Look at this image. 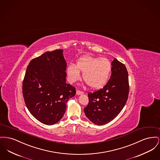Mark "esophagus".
Wrapping results in <instances>:
<instances>
[{"instance_id":"obj_1","label":"esophagus","mask_w":160,"mask_h":160,"mask_svg":"<svg viewBox=\"0 0 160 160\" xmlns=\"http://www.w3.org/2000/svg\"><path fill=\"white\" fill-rule=\"evenodd\" d=\"M84 94L83 92L80 91V90H76V94H77V95H80V94Z\"/></svg>"}]
</instances>
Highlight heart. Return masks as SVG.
<instances>
[{"mask_svg": "<svg viewBox=\"0 0 160 160\" xmlns=\"http://www.w3.org/2000/svg\"><path fill=\"white\" fill-rule=\"evenodd\" d=\"M111 70V63L107 58L86 55L79 59L76 65H68L67 74L69 82H74L79 79L81 71L86 84L92 88L99 89L107 83Z\"/></svg>", "mask_w": 160, "mask_h": 160, "instance_id": "obj_1", "label": "heart"}]
</instances>
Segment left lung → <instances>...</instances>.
Here are the masks:
<instances>
[{"mask_svg":"<svg viewBox=\"0 0 160 160\" xmlns=\"http://www.w3.org/2000/svg\"><path fill=\"white\" fill-rule=\"evenodd\" d=\"M111 65L109 81L103 88L88 94L89 102L84 109L87 118L98 125L108 123L118 116L128 98V73L125 66L116 59Z\"/></svg>","mask_w":160,"mask_h":160,"instance_id":"1","label":"left lung"}]
</instances>
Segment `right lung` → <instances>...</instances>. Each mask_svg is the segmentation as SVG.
<instances>
[{
    "instance_id": "1",
    "label": "right lung",
    "mask_w": 160,
    "mask_h": 160,
    "mask_svg": "<svg viewBox=\"0 0 160 160\" xmlns=\"http://www.w3.org/2000/svg\"><path fill=\"white\" fill-rule=\"evenodd\" d=\"M61 49L32 59L23 82V95L31 114L43 124L53 125L63 117L75 88L66 83V61Z\"/></svg>"
}]
</instances>
